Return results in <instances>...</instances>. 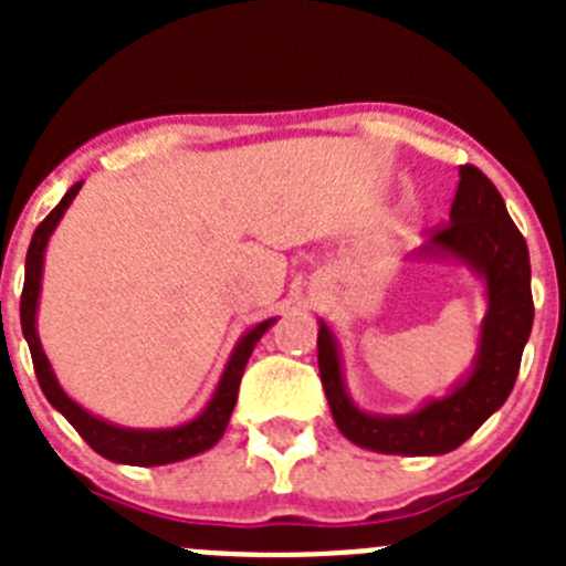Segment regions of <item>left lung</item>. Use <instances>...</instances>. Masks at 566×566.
Listing matches in <instances>:
<instances>
[{
  "mask_svg": "<svg viewBox=\"0 0 566 566\" xmlns=\"http://www.w3.org/2000/svg\"><path fill=\"white\" fill-rule=\"evenodd\" d=\"M428 252L457 254L488 280V317L482 326L476 371L451 397L433 399L408 417H371L345 394L337 345L326 323L317 332L319 379L339 433L359 448L402 457H439L479 431L510 397L533 328L527 240L507 214L502 195L473 164L459 167L451 221L431 229Z\"/></svg>",
  "mask_w": 566,
  "mask_h": 566,
  "instance_id": "1",
  "label": "left lung"
}]
</instances>
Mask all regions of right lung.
I'll return each instance as SVG.
<instances>
[{"label": "right lung", "mask_w": 566, "mask_h": 566, "mask_svg": "<svg viewBox=\"0 0 566 566\" xmlns=\"http://www.w3.org/2000/svg\"><path fill=\"white\" fill-rule=\"evenodd\" d=\"M82 189V181L73 184L67 189L59 207L44 218L42 223L33 232L30 240L28 260H24V289H22V303H19V314H22V334L30 345V357H33V368H36V379L42 385L48 402L64 413L73 428L78 431V437L93 448L96 453H102L109 462L122 464H142V468H153V464H167V462H181V459L195 457V453L209 451L218 439L227 431L229 417L234 411V402H238V388L240 377H243V368H247L249 357H252V348L258 345V339L266 334V328L272 326L274 319H266L254 326L247 337L240 339L238 348L229 357L227 371H223L221 385L214 391L212 402L207 405V411L201 417H195L192 422L178 424V428H169V431H127V428H115V424L104 422V419L93 417L76 405L67 394L62 391V385L56 382L53 371H50V363L44 357L42 345L36 337V303H39V286H42V263H44V247H48L50 232L56 229V223L62 221L64 209L73 203L76 192Z\"/></svg>", "instance_id": "right-lung-1"}]
</instances>
